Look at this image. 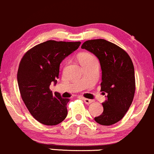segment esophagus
I'll use <instances>...</instances> for the list:
<instances>
[{
    "label": "esophagus",
    "instance_id": "obj_1",
    "mask_svg": "<svg viewBox=\"0 0 154 154\" xmlns=\"http://www.w3.org/2000/svg\"><path fill=\"white\" fill-rule=\"evenodd\" d=\"M84 103H86V104H87V105H89V104H91V103H92V100H89V99H86V98H84Z\"/></svg>",
    "mask_w": 154,
    "mask_h": 154
}]
</instances>
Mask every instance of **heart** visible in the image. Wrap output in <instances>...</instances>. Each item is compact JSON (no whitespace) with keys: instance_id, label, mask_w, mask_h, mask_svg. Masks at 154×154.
<instances>
[{"instance_id":"obj_1","label":"heart","mask_w":154,"mask_h":154,"mask_svg":"<svg viewBox=\"0 0 154 154\" xmlns=\"http://www.w3.org/2000/svg\"><path fill=\"white\" fill-rule=\"evenodd\" d=\"M79 63H81V65L82 66H84V65H88V64H90L94 63V62L97 61V59L94 57V56H93L90 53L88 52H84L79 54Z\"/></svg>"}]
</instances>
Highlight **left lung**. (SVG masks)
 I'll return each mask as SVG.
<instances>
[{"instance_id": "1", "label": "left lung", "mask_w": 154, "mask_h": 154, "mask_svg": "<svg viewBox=\"0 0 154 154\" xmlns=\"http://www.w3.org/2000/svg\"><path fill=\"white\" fill-rule=\"evenodd\" d=\"M84 49L99 59L102 69L101 91L107 94L103 112L94 118L97 123L110 126L119 122L132 103L135 92L134 69L130 57L123 49L105 39L86 41Z\"/></svg>"}]
</instances>
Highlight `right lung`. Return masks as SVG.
Instances as JSON below:
<instances>
[{"label": "right lung", "mask_w": 154, "mask_h": 154, "mask_svg": "<svg viewBox=\"0 0 154 154\" xmlns=\"http://www.w3.org/2000/svg\"><path fill=\"white\" fill-rule=\"evenodd\" d=\"M80 44L50 40L31 48L22 58L17 72L19 89L29 112L40 123L54 126L66 118L70 100L53 94L49 86L57 83L61 62Z\"/></svg>", "instance_id": "1"}]
</instances>
